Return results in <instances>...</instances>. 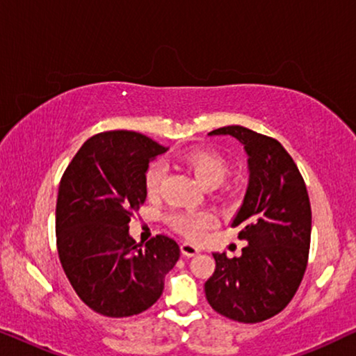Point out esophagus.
I'll use <instances>...</instances> for the list:
<instances>
[{"label": "esophagus", "mask_w": 356, "mask_h": 356, "mask_svg": "<svg viewBox=\"0 0 356 356\" xmlns=\"http://www.w3.org/2000/svg\"><path fill=\"white\" fill-rule=\"evenodd\" d=\"M181 254L183 256H186V257H193V256H196V254H199V248L197 246H194V245H191V243H181Z\"/></svg>", "instance_id": "obj_1"}]
</instances>
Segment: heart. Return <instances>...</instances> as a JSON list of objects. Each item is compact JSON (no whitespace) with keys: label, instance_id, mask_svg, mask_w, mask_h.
I'll list each match as a JSON object with an SVG mask.
<instances>
[{"label":"heart","instance_id":"heart-1","mask_svg":"<svg viewBox=\"0 0 356 356\" xmlns=\"http://www.w3.org/2000/svg\"><path fill=\"white\" fill-rule=\"evenodd\" d=\"M178 162L194 175L199 184L206 189L218 188L230 173V165L222 155L211 150H188L178 157ZM165 168L163 163L155 160L144 172V188L149 196H157L162 188ZM168 225L179 235L197 240L213 223L209 212L173 211L167 216Z\"/></svg>","mask_w":356,"mask_h":356}]
</instances>
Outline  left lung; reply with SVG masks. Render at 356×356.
I'll list each match as a JSON object with an SVG mask.
<instances>
[{
  "instance_id": "obj_1",
  "label": "left lung",
  "mask_w": 356,
  "mask_h": 356,
  "mask_svg": "<svg viewBox=\"0 0 356 356\" xmlns=\"http://www.w3.org/2000/svg\"><path fill=\"white\" fill-rule=\"evenodd\" d=\"M209 136H232L245 145L250 186L232 227L248 241L240 257L213 252L216 270L206 282L212 309L238 323L254 324L279 314L293 298L308 266L311 204L305 179L274 138L243 126Z\"/></svg>"
}]
</instances>
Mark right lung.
Listing matches in <instances>:
<instances>
[{"label": "right lung", "instance_id": "add662e5", "mask_svg": "<svg viewBox=\"0 0 356 356\" xmlns=\"http://www.w3.org/2000/svg\"><path fill=\"white\" fill-rule=\"evenodd\" d=\"M167 152L134 131H105L77 150L63 173L56 201V248L77 296L106 318L149 309L179 259L173 238L155 235L143 245L129 222L144 204V172Z\"/></svg>", "mask_w": 356, "mask_h": 356}]
</instances>
